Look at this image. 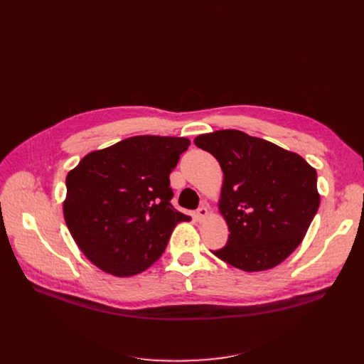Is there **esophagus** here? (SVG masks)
Wrapping results in <instances>:
<instances>
[{"mask_svg": "<svg viewBox=\"0 0 364 364\" xmlns=\"http://www.w3.org/2000/svg\"><path fill=\"white\" fill-rule=\"evenodd\" d=\"M195 217H196V220H198V221H205V218L208 217V206H206V205L199 206V208H198V211H196V214H195Z\"/></svg>", "mask_w": 364, "mask_h": 364, "instance_id": "esophagus-1", "label": "esophagus"}]
</instances>
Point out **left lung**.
Masks as SVG:
<instances>
[{"instance_id": "left-lung-1", "label": "left lung", "mask_w": 364, "mask_h": 364, "mask_svg": "<svg viewBox=\"0 0 364 364\" xmlns=\"http://www.w3.org/2000/svg\"><path fill=\"white\" fill-rule=\"evenodd\" d=\"M195 144L218 161V209L228 225L215 257L243 272H264L288 258L317 213V172L289 150L237 129L202 134Z\"/></svg>"}]
</instances>
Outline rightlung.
<instances>
[{
	"label": "right lung",
	"instance_id": "obj_1",
	"mask_svg": "<svg viewBox=\"0 0 364 364\" xmlns=\"http://www.w3.org/2000/svg\"><path fill=\"white\" fill-rule=\"evenodd\" d=\"M184 137L137 136L94 150L68 172L63 215L82 254L117 277L159 259L188 215L171 205L169 174L187 150Z\"/></svg>",
	"mask_w": 364,
	"mask_h": 364
}]
</instances>
